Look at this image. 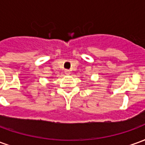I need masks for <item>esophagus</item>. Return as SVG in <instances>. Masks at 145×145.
<instances>
[{"mask_svg":"<svg viewBox=\"0 0 145 145\" xmlns=\"http://www.w3.org/2000/svg\"><path fill=\"white\" fill-rule=\"evenodd\" d=\"M64 73H65V74H67V75H68V74H71V71H70L69 70L66 69L65 71H64Z\"/></svg>","mask_w":145,"mask_h":145,"instance_id":"1","label":"esophagus"}]
</instances>
